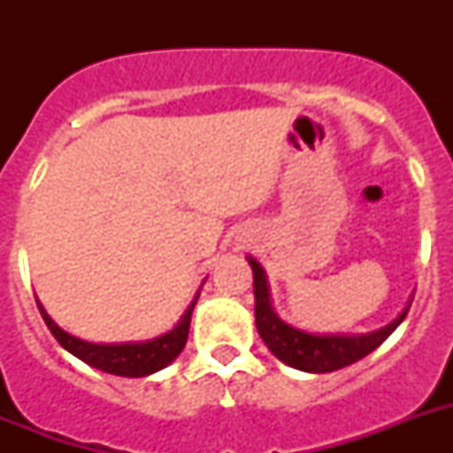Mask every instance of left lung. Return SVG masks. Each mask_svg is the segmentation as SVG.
<instances>
[{"instance_id": "obj_1", "label": "left lung", "mask_w": 453, "mask_h": 453, "mask_svg": "<svg viewBox=\"0 0 453 453\" xmlns=\"http://www.w3.org/2000/svg\"><path fill=\"white\" fill-rule=\"evenodd\" d=\"M250 265L254 270V297H256V329L261 334L263 342L270 347L272 354L283 361L286 365L302 372H313V374H324L340 367H347L351 363L361 361L367 354L383 345L388 335L397 329L406 318L411 302L399 313L397 319H392L383 329L372 331V334L361 335H318L306 334L302 329H295L283 319L276 318L274 308L270 302V288H267V276L263 272L261 263L254 261L250 256Z\"/></svg>"}]
</instances>
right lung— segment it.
<instances>
[{"instance_id": "right-lung-1", "label": "right lung", "mask_w": 453, "mask_h": 453, "mask_svg": "<svg viewBox=\"0 0 453 453\" xmlns=\"http://www.w3.org/2000/svg\"><path fill=\"white\" fill-rule=\"evenodd\" d=\"M199 292L195 295L192 303L188 306L186 313L181 315L179 324L167 334L158 335L154 340H145V342H118V345H99V342H88V340L77 338V335L63 331L54 319L47 315V311L40 306V315L45 319L47 329L51 331L58 345L63 349L70 351L72 356L81 358L83 363H88L90 367H97V370L106 372V374L115 376H131V379H138V376L154 374V372L163 370V367L170 365L174 358L183 351L188 340V329H190V318L192 308L197 303Z\"/></svg>"}]
</instances>
